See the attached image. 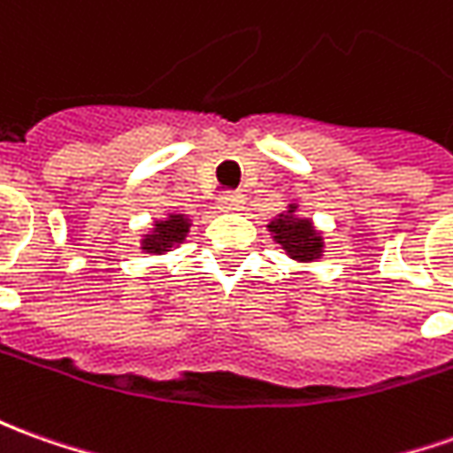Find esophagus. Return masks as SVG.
Here are the masks:
<instances>
[{"instance_id":"34e87169","label":"esophagus","mask_w":453,"mask_h":453,"mask_svg":"<svg viewBox=\"0 0 453 453\" xmlns=\"http://www.w3.org/2000/svg\"><path fill=\"white\" fill-rule=\"evenodd\" d=\"M242 203H245V198L240 193L227 190V193L218 196V211H223V213H238L240 208H242Z\"/></svg>"}]
</instances>
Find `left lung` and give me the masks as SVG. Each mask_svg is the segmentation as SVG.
<instances>
[{"instance_id": "8db88e82", "label": "left lung", "mask_w": 453, "mask_h": 453, "mask_svg": "<svg viewBox=\"0 0 453 453\" xmlns=\"http://www.w3.org/2000/svg\"><path fill=\"white\" fill-rule=\"evenodd\" d=\"M267 230L292 263L310 265L325 255V233L312 218L300 213L297 201L288 203V208L267 223Z\"/></svg>"}]
</instances>
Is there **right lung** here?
Here are the masks:
<instances>
[{"mask_svg":"<svg viewBox=\"0 0 453 453\" xmlns=\"http://www.w3.org/2000/svg\"><path fill=\"white\" fill-rule=\"evenodd\" d=\"M190 233V218L183 213H165L163 218H153L150 227L138 240V250L161 257L165 252L175 250Z\"/></svg>","mask_w":453,"mask_h":453,"instance_id":"right-lung-1","label":"right lung"}]
</instances>
